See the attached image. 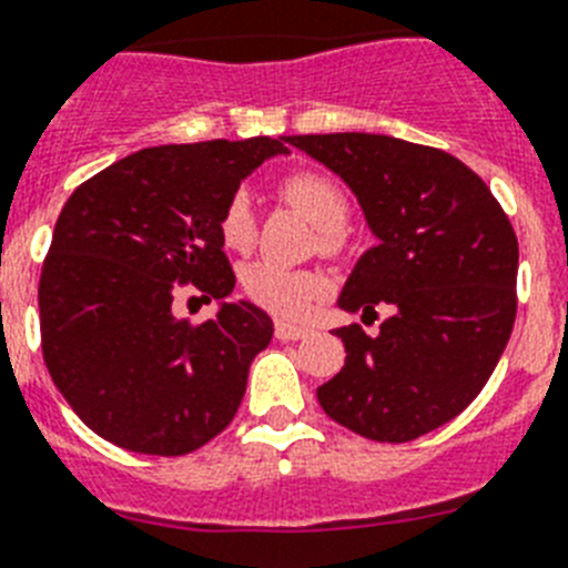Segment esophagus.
<instances>
[{"label":"esophagus","mask_w":568,"mask_h":568,"mask_svg":"<svg viewBox=\"0 0 568 568\" xmlns=\"http://www.w3.org/2000/svg\"><path fill=\"white\" fill-rule=\"evenodd\" d=\"M274 335H276V341H303V337L312 335V328L294 326V323H285V321H276L274 323Z\"/></svg>","instance_id":"obj_1"}]
</instances>
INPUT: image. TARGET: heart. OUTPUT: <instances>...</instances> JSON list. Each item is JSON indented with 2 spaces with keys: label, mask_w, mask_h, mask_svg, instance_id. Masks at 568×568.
I'll list each match as a JSON object with an SVG mask.
<instances>
[{
  "label": "heart",
  "mask_w": 568,
  "mask_h": 568,
  "mask_svg": "<svg viewBox=\"0 0 568 568\" xmlns=\"http://www.w3.org/2000/svg\"><path fill=\"white\" fill-rule=\"evenodd\" d=\"M285 202L306 213L321 227L323 251H337L341 231L349 219V199L335 179L323 173H292L280 184ZM219 236L231 251H251L256 242V219L247 193H233L219 216ZM321 274L306 268H288L283 262L260 260L242 268V292L256 306L268 308L280 317H303L323 297Z\"/></svg>",
  "instance_id": "b5f03b06"
}]
</instances>
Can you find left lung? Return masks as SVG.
Listing matches in <instances>:
<instances>
[{
  "label": "left lung",
  "instance_id": "obj_1",
  "mask_svg": "<svg viewBox=\"0 0 568 568\" xmlns=\"http://www.w3.org/2000/svg\"><path fill=\"white\" fill-rule=\"evenodd\" d=\"M349 184L378 236L337 306H389L378 335L337 328L346 364L317 387L328 418L373 442H413L483 393L517 317V233L479 175L436 146L369 132L288 135Z\"/></svg>",
  "mask_w": 568,
  "mask_h": 568
}]
</instances>
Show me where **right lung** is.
I'll use <instances>...</instances> for the list:
<instances>
[{
    "label": "right lung",
    "instance_id": "obj_1",
    "mask_svg": "<svg viewBox=\"0 0 568 568\" xmlns=\"http://www.w3.org/2000/svg\"><path fill=\"white\" fill-rule=\"evenodd\" d=\"M285 138L166 144L83 181L57 219L40 276L42 357L85 427L123 450L184 456L225 430L274 323L254 303L175 317L193 285H236L219 216Z\"/></svg>",
    "mask_w": 568,
    "mask_h": 568
}]
</instances>
